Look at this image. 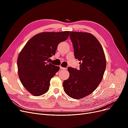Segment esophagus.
I'll return each instance as SVG.
<instances>
[{"label":"esophagus","mask_w":128,"mask_h":128,"mask_svg":"<svg viewBox=\"0 0 128 128\" xmlns=\"http://www.w3.org/2000/svg\"><path fill=\"white\" fill-rule=\"evenodd\" d=\"M60 69H63V70H66V69H67V68H64V67H62V66H60Z\"/></svg>","instance_id":"esophagus-1"}]
</instances>
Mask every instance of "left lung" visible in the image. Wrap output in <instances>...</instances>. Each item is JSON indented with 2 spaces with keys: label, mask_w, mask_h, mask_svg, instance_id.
<instances>
[{
  "label": "left lung",
  "mask_w": 128,
  "mask_h": 128,
  "mask_svg": "<svg viewBox=\"0 0 128 128\" xmlns=\"http://www.w3.org/2000/svg\"><path fill=\"white\" fill-rule=\"evenodd\" d=\"M74 56L80 61V69L68 67L69 77L64 81L66 94L82 99L94 92L102 82L106 66L102 46L92 34L70 32Z\"/></svg>",
  "instance_id": "1"
}]
</instances>
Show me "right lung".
Masks as SVG:
<instances>
[{
	"label": "right lung",
	"instance_id": "add662e5",
	"mask_svg": "<svg viewBox=\"0 0 128 128\" xmlns=\"http://www.w3.org/2000/svg\"><path fill=\"white\" fill-rule=\"evenodd\" d=\"M70 32H44L33 36L18 56V75L23 86L34 96L47 92L50 80L60 67L49 63L58 45L66 40Z\"/></svg>",
	"mask_w": 128,
	"mask_h": 128
}]
</instances>
